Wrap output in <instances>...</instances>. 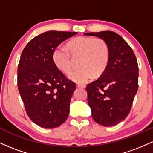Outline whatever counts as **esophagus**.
I'll return each instance as SVG.
<instances>
[{"label":"esophagus","instance_id":"1","mask_svg":"<svg viewBox=\"0 0 153 153\" xmlns=\"http://www.w3.org/2000/svg\"><path fill=\"white\" fill-rule=\"evenodd\" d=\"M77 87L82 88H83L86 87V85H82V84H78V85H77Z\"/></svg>","mask_w":153,"mask_h":153}]
</instances>
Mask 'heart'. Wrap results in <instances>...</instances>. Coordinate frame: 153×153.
Returning <instances> with one entry per match:
<instances>
[{
    "label": "heart",
    "mask_w": 153,
    "mask_h": 153,
    "mask_svg": "<svg viewBox=\"0 0 153 153\" xmlns=\"http://www.w3.org/2000/svg\"><path fill=\"white\" fill-rule=\"evenodd\" d=\"M68 51L62 47L54 49L52 61L56 68L64 73L71 70L73 58L80 57L78 66L80 68L73 71L68 78L77 83H85L91 78L99 76L104 72L109 60V48L104 41L88 36H77L66 45Z\"/></svg>",
    "instance_id": "b5f03b06"
}]
</instances>
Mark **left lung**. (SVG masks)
<instances>
[{"label": "left lung", "mask_w": 153, "mask_h": 153, "mask_svg": "<svg viewBox=\"0 0 153 153\" xmlns=\"http://www.w3.org/2000/svg\"><path fill=\"white\" fill-rule=\"evenodd\" d=\"M108 45V65L97 80L88 84V103L93 119L104 127L117 125L129 114L138 89V64L127 42L111 31L85 33Z\"/></svg>", "instance_id": "obj_1"}]
</instances>
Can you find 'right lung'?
I'll list each match as a JSON object with an SVG mask.
<instances>
[{
  "instance_id": "add662e5",
  "label": "right lung",
  "mask_w": 153,
  "mask_h": 153,
  "mask_svg": "<svg viewBox=\"0 0 153 153\" xmlns=\"http://www.w3.org/2000/svg\"><path fill=\"white\" fill-rule=\"evenodd\" d=\"M77 32L49 31L35 36L23 50L18 88L26 114L35 124L52 129L66 121L76 85L52 61L54 49Z\"/></svg>"
}]
</instances>
